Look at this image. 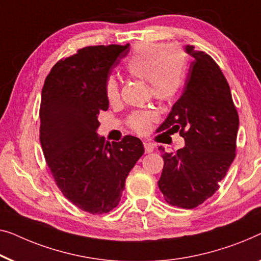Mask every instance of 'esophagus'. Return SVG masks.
Returning a JSON list of instances; mask_svg holds the SVG:
<instances>
[{
  "mask_svg": "<svg viewBox=\"0 0 261 261\" xmlns=\"http://www.w3.org/2000/svg\"><path fill=\"white\" fill-rule=\"evenodd\" d=\"M143 147H145V152L146 153H152L154 150V145L149 142H143Z\"/></svg>",
  "mask_w": 261,
  "mask_h": 261,
  "instance_id": "obj_1",
  "label": "esophagus"
}]
</instances>
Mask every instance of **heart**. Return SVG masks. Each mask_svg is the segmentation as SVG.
Segmentation results:
<instances>
[{
    "mask_svg": "<svg viewBox=\"0 0 261 261\" xmlns=\"http://www.w3.org/2000/svg\"><path fill=\"white\" fill-rule=\"evenodd\" d=\"M124 67L132 76L147 81L154 99L169 101L179 93L185 82L186 54L176 46L142 43L134 49ZM105 92L109 101L119 99V84L113 75L106 79ZM153 120V112H134L128 118V124L137 133L145 134Z\"/></svg>",
    "mask_w": 261,
    "mask_h": 261,
    "instance_id": "obj_1",
    "label": "heart"
}]
</instances>
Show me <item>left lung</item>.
<instances>
[{
	"instance_id": "obj_1",
	"label": "left lung",
	"mask_w": 261,
	"mask_h": 261,
	"mask_svg": "<svg viewBox=\"0 0 261 261\" xmlns=\"http://www.w3.org/2000/svg\"><path fill=\"white\" fill-rule=\"evenodd\" d=\"M193 58L185 89L159 132H179L185 147L166 152L159 188L169 205L194 208L219 190L236 158L239 116L224 74L205 51Z\"/></svg>"
}]
</instances>
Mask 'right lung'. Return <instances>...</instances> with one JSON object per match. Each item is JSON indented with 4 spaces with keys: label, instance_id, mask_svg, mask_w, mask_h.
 Wrapping results in <instances>:
<instances>
[{
    "label": "right lung",
    "instance_id": "1",
    "mask_svg": "<svg viewBox=\"0 0 261 261\" xmlns=\"http://www.w3.org/2000/svg\"><path fill=\"white\" fill-rule=\"evenodd\" d=\"M129 51L126 46H89L61 59L42 88L40 141L55 184L79 208L108 213L121 199L126 177L145 152L141 140L126 135L106 142L96 129L108 109L105 82Z\"/></svg>",
    "mask_w": 261,
    "mask_h": 261
}]
</instances>
